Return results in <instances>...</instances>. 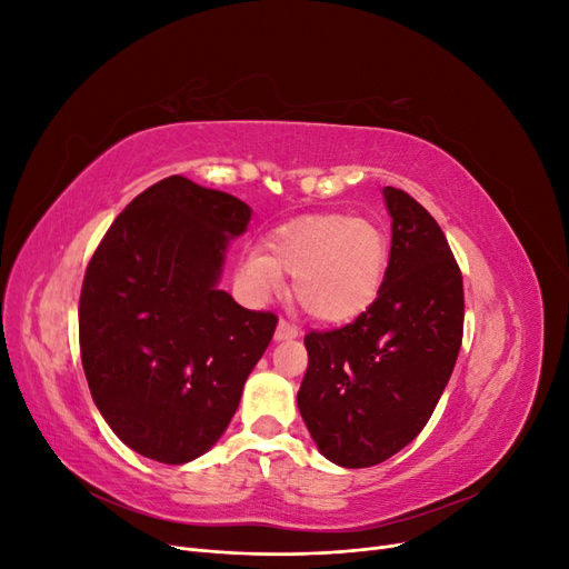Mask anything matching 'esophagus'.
I'll use <instances>...</instances> for the list:
<instances>
[{
  "mask_svg": "<svg viewBox=\"0 0 569 569\" xmlns=\"http://www.w3.org/2000/svg\"><path fill=\"white\" fill-rule=\"evenodd\" d=\"M301 332H299V327L297 325H291V322H287V320H280L278 322V330H274V339L278 341H287V339H297Z\"/></svg>",
  "mask_w": 569,
  "mask_h": 569,
  "instance_id": "1",
  "label": "esophagus"
}]
</instances>
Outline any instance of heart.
<instances>
[{
	"instance_id": "1",
	"label": "heart",
	"mask_w": 569,
	"mask_h": 569,
	"mask_svg": "<svg viewBox=\"0 0 569 569\" xmlns=\"http://www.w3.org/2000/svg\"><path fill=\"white\" fill-rule=\"evenodd\" d=\"M387 261V234L375 220L322 213L274 228L263 251H251L242 261V278L261 297L291 278L295 299L308 316L339 325L372 306Z\"/></svg>"
}]
</instances>
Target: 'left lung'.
<instances>
[{
  "label": "left lung",
  "instance_id": "left-lung-1",
  "mask_svg": "<svg viewBox=\"0 0 569 569\" xmlns=\"http://www.w3.org/2000/svg\"><path fill=\"white\" fill-rule=\"evenodd\" d=\"M382 194L391 251L380 295L353 322L303 339L299 412L341 468H372L422 432L462 341V274L441 228L403 189Z\"/></svg>",
  "mask_w": 569,
  "mask_h": 569
}]
</instances>
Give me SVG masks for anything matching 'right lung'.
<instances>
[{"label": "right lung", "instance_id": "add662e5", "mask_svg": "<svg viewBox=\"0 0 569 569\" xmlns=\"http://www.w3.org/2000/svg\"><path fill=\"white\" fill-rule=\"evenodd\" d=\"M251 209L170 176L137 194L101 239L80 291V358L116 437L182 465L226 432L278 316L218 287Z\"/></svg>", "mask_w": 569, "mask_h": 569}]
</instances>
